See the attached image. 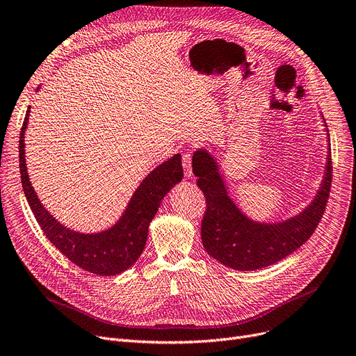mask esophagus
Here are the masks:
<instances>
[{
	"label": "esophagus",
	"mask_w": 356,
	"mask_h": 356,
	"mask_svg": "<svg viewBox=\"0 0 356 356\" xmlns=\"http://www.w3.org/2000/svg\"><path fill=\"white\" fill-rule=\"evenodd\" d=\"M181 164L184 168V176L186 177H192V152L189 149L184 151L181 154Z\"/></svg>",
	"instance_id": "1"
}]
</instances>
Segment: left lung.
<instances>
[{
    "label": "left lung",
    "instance_id": "left-lung-1",
    "mask_svg": "<svg viewBox=\"0 0 356 356\" xmlns=\"http://www.w3.org/2000/svg\"><path fill=\"white\" fill-rule=\"evenodd\" d=\"M330 149V148H329ZM196 184L207 199L200 227L205 250L227 268L254 270L270 266L296 252L313 236L327 205L332 186V152L321 188L307 209L276 224H260L247 218L231 200L213 157L205 149L193 154Z\"/></svg>",
    "mask_w": 356,
    "mask_h": 356
}]
</instances>
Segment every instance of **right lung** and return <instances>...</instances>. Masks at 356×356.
<instances>
[{
  "mask_svg": "<svg viewBox=\"0 0 356 356\" xmlns=\"http://www.w3.org/2000/svg\"><path fill=\"white\" fill-rule=\"evenodd\" d=\"M29 109L26 112L19 143L20 175L27 202L43 234L74 265L87 272L111 276L127 270L144 250L149 222L159 211L163 197L183 179L180 154H176L157 168H154L143 180L140 188L134 193L125 213L112 228L97 234L76 233V231L59 224L43 208L29 180L24 160V131L27 128Z\"/></svg>",
  "mask_w": 356,
  "mask_h": 356,
  "instance_id": "right-lung-1",
  "label": "right lung"
}]
</instances>
